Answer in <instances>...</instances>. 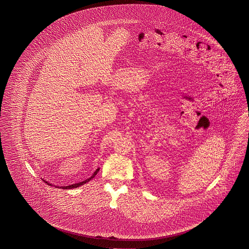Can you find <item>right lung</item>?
<instances>
[{"label":"right lung","mask_w":249,"mask_h":249,"mask_svg":"<svg viewBox=\"0 0 249 249\" xmlns=\"http://www.w3.org/2000/svg\"><path fill=\"white\" fill-rule=\"evenodd\" d=\"M99 171V169H98L94 174L91 176L90 178H89V179H87V180H85V181H81V182H77V183H75V184H72V185H68V186H63V187H60L62 189H66V190H68V189H72V188H76V187H78V186H81V185H83L85 184L86 182H88V181H90L92 178H94L95 176H96V174H98V172ZM45 182L47 183V184H49V182H47V181H45ZM49 185H52V184H49Z\"/></svg>","instance_id":"add662e5"}]
</instances>
